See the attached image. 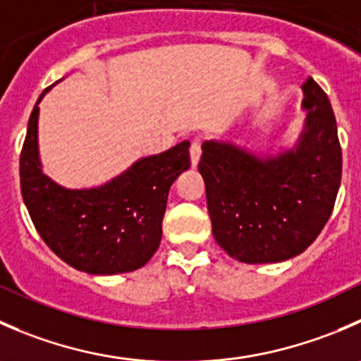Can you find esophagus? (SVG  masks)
<instances>
[{"mask_svg": "<svg viewBox=\"0 0 361 361\" xmlns=\"http://www.w3.org/2000/svg\"><path fill=\"white\" fill-rule=\"evenodd\" d=\"M199 159H201V139L195 137L190 145V162L192 166H197Z\"/></svg>", "mask_w": 361, "mask_h": 361, "instance_id": "esophagus-1", "label": "esophagus"}]
</instances>
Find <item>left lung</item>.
<instances>
[{
	"mask_svg": "<svg viewBox=\"0 0 361 361\" xmlns=\"http://www.w3.org/2000/svg\"><path fill=\"white\" fill-rule=\"evenodd\" d=\"M305 130L295 149L261 159L206 141L204 178L213 238L236 261L281 262L302 254L334 212L342 176L337 121L326 93L303 82Z\"/></svg>",
	"mask_w": 361,
	"mask_h": 361,
	"instance_id": "1",
	"label": "left lung"
}]
</instances>
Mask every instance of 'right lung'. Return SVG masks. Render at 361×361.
I'll use <instances>...</instances> for the list:
<instances>
[{
  "label": "right lung",
  "instance_id": "1",
  "mask_svg": "<svg viewBox=\"0 0 361 361\" xmlns=\"http://www.w3.org/2000/svg\"><path fill=\"white\" fill-rule=\"evenodd\" d=\"M38 97L20 152V192L35 229L59 259L92 275L127 274L145 266L162 240V219L173 181L190 167L183 141L137 160L97 188L68 190L42 173Z\"/></svg>",
  "mask_w": 361,
  "mask_h": 361
}]
</instances>
